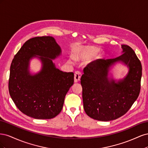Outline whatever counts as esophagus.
Masks as SVG:
<instances>
[{"label": "esophagus", "instance_id": "obj_1", "mask_svg": "<svg viewBox=\"0 0 148 148\" xmlns=\"http://www.w3.org/2000/svg\"><path fill=\"white\" fill-rule=\"evenodd\" d=\"M82 77V74L79 71H76L75 73V76H74V82L75 83H78L80 81V79H81Z\"/></svg>", "mask_w": 148, "mask_h": 148}]
</instances>
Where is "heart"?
<instances>
[{
    "label": "heart",
    "mask_w": 148,
    "mask_h": 148,
    "mask_svg": "<svg viewBox=\"0 0 148 148\" xmlns=\"http://www.w3.org/2000/svg\"><path fill=\"white\" fill-rule=\"evenodd\" d=\"M101 49L98 47L92 46H85L78 52L73 55V59L76 60H85L92 59V60H96L102 59L104 57L103 53L99 52ZM69 63H72V60L70 59Z\"/></svg>",
    "instance_id": "heart-1"
}]
</instances>
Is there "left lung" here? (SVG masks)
Listing matches in <instances>:
<instances>
[{
    "label": "left lung",
    "instance_id": "1",
    "mask_svg": "<svg viewBox=\"0 0 148 148\" xmlns=\"http://www.w3.org/2000/svg\"><path fill=\"white\" fill-rule=\"evenodd\" d=\"M121 55L112 59L94 61L84 69L81 78L83 107L91 118L108 122L126 114L140 92L141 64L135 52L122 45ZM117 63L128 69L123 79H115L113 69Z\"/></svg>",
    "mask_w": 148,
    "mask_h": 148
}]
</instances>
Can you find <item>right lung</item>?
Returning <instances> with one entry per match:
<instances>
[{"instance_id":"right-lung-1","label":"right lung","mask_w":148,"mask_h":148,"mask_svg":"<svg viewBox=\"0 0 148 148\" xmlns=\"http://www.w3.org/2000/svg\"><path fill=\"white\" fill-rule=\"evenodd\" d=\"M62 55V49L52 36L28 40L13 59L8 82L9 93L21 112L36 119H51L59 114L65 97L74 82L73 72H64L53 60ZM33 58L42 63L41 70L31 73Z\"/></svg>"}]
</instances>
